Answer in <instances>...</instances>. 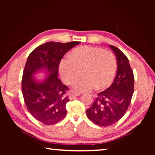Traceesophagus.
Here are the masks:
<instances>
[{"mask_svg":"<svg viewBox=\"0 0 155 155\" xmlns=\"http://www.w3.org/2000/svg\"><path fill=\"white\" fill-rule=\"evenodd\" d=\"M80 96V94H72L69 96V99L70 100H73L76 97Z\"/></svg>","mask_w":155,"mask_h":155,"instance_id":"obj_1","label":"esophagus"}]
</instances>
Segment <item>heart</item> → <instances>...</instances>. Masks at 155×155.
<instances>
[{
	"instance_id": "1",
	"label": "heart",
	"mask_w": 155,
	"mask_h": 155,
	"mask_svg": "<svg viewBox=\"0 0 155 155\" xmlns=\"http://www.w3.org/2000/svg\"><path fill=\"white\" fill-rule=\"evenodd\" d=\"M76 92L104 89L112 83L117 70V59L113 52L103 48L90 46L78 47L72 50L70 57L63 58L59 64V73L64 82L72 83Z\"/></svg>"
}]
</instances>
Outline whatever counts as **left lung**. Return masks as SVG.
<instances>
[{"mask_svg": "<svg viewBox=\"0 0 155 155\" xmlns=\"http://www.w3.org/2000/svg\"><path fill=\"white\" fill-rule=\"evenodd\" d=\"M109 47L116 57V76L112 85L98 94L92 106L86 111L88 119L101 127L114 124L124 116L134 90V75L127 56L117 47Z\"/></svg>", "mask_w": 155, "mask_h": 155, "instance_id": "1", "label": "left lung"}]
</instances>
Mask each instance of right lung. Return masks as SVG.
I'll return each instance as SVG.
<instances>
[{"instance_id":"1","label":"right lung","mask_w":155,"mask_h":155,"mask_svg":"<svg viewBox=\"0 0 155 155\" xmlns=\"http://www.w3.org/2000/svg\"><path fill=\"white\" fill-rule=\"evenodd\" d=\"M80 43L50 41L37 47L28 57L22 79V95L30 114L44 124H56L66 115L68 88L58 78V68L64 54ZM40 71L47 74L42 81L34 76Z\"/></svg>"}]
</instances>
